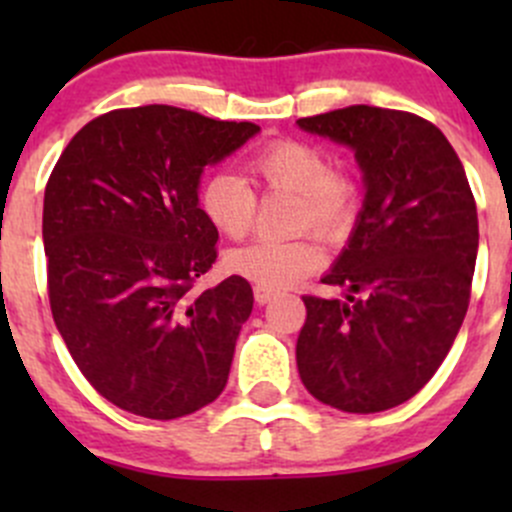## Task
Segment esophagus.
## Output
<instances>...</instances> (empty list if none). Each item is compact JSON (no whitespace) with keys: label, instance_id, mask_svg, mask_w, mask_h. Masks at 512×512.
<instances>
[{"label":"esophagus","instance_id":"esophagus-1","mask_svg":"<svg viewBox=\"0 0 512 512\" xmlns=\"http://www.w3.org/2000/svg\"><path fill=\"white\" fill-rule=\"evenodd\" d=\"M275 297H277V289L255 285V299H257V304H267V302H272V299H275Z\"/></svg>","mask_w":512,"mask_h":512}]
</instances>
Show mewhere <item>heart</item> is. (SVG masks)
Listing matches in <instances>:
<instances>
[{
	"instance_id": "b5f03b06",
	"label": "heart",
	"mask_w": 512,
	"mask_h": 512,
	"mask_svg": "<svg viewBox=\"0 0 512 512\" xmlns=\"http://www.w3.org/2000/svg\"><path fill=\"white\" fill-rule=\"evenodd\" d=\"M252 183L262 190H287L299 195L294 227L314 230L337 240L349 230L359 208V185L344 170H332L317 146L294 138L267 143L247 163ZM200 210L215 230L230 240L250 235L257 218V195L245 178L215 173L198 193ZM324 262V250L314 237L297 240H255L227 255V270L262 287H287L312 275Z\"/></svg>"
}]
</instances>
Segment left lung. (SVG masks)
Listing matches in <instances>:
<instances>
[{
    "instance_id": "obj_1",
    "label": "left lung",
    "mask_w": 512,
    "mask_h": 512,
    "mask_svg": "<svg viewBox=\"0 0 512 512\" xmlns=\"http://www.w3.org/2000/svg\"><path fill=\"white\" fill-rule=\"evenodd\" d=\"M299 128L354 148L364 208L324 285L304 294L299 379L347 414L394 409L428 384L471 302L478 213L448 138L409 111L347 106L299 118Z\"/></svg>"
}]
</instances>
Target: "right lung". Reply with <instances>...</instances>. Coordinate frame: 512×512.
Wrapping results in <instances>:
<instances>
[{"instance_id": "add662e5", "label": "right lung", "mask_w": 512, "mask_h": 512, "mask_svg": "<svg viewBox=\"0 0 512 512\" xmlns=\"http://www.w3.org/2000/svg\"><path fill=\"white\" fill-rule=\"evenodd\" d=\"M260 131L175 106L116 108L86 123L44 193L49 304L91 386L128 414L170 421L223 394L252 312L245 277L198 292L218 230L200 173Z\"/></svg>"}]
</instances>
